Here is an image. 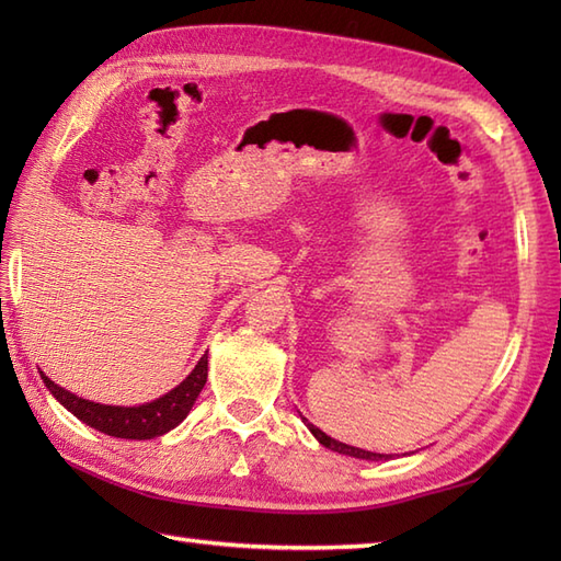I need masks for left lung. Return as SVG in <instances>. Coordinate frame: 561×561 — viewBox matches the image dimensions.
Here are the masks:
<instances>
[{
  "mask_svg": "<svg viewBox=\"0 0 561 561\" xmlns=\"http://www.w3.org/2000/svg\"><path fill=\"white\" fill-rule=\"evenodd\" d=\"M301 420H304V424L308 428H311V434L320 440V444H323L330 450H337V453H342V456H352V458H359V460H388V456H383V453H371V450H364V448H354V446H347V444H340V440L330 438L325 432H320V428L308 422L306 416H301Z\"/></svg>",
  "mask_w": 561,
  "mask_h": 561,
  "instance_id": "obj_1",
  "label": "left lung"
}]
</instances>
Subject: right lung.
Here are the masks:
<instances>
[{
    "label": "right lung",
    "mask_w": 561,
    "mask_h": 561,
    "mask_svg": "<svg viewBox=\"0 0 561 561\" xmlns=\"http://www.w3.org/2000/svg\"><path fill=\"white\" fill-rule=\"evenodd\" d=\"M43 383L71 414L77 416V420L93 426L96 432L115 438L145 440L171 432V428L181 424L187 412L193 410L197 396L207 383V354L202 356L197 366L193 368V374H190L181 386L165 392V396L157 398L153 402L139 404V408H115V404H101L77 398L71 396L69 390L59 388L55 380H50L45 374Z\"/></svg>",
    "instance_id": "add662e5"
}]
</instances>
